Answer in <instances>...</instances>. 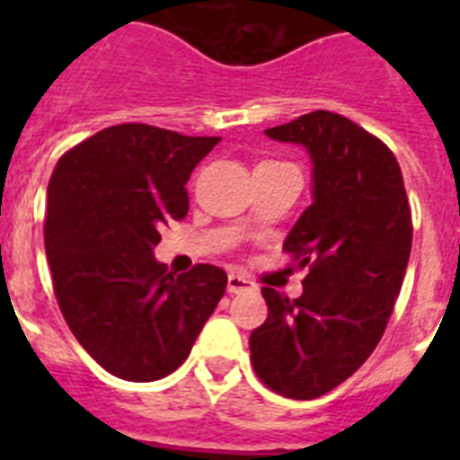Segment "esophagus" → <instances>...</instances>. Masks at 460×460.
Returning a JSON list of instances; mask_svg holds the SVG:
<instances>
[{
	"instance_id": "obj_1",
	"label": "esophagus",
	"mask_w": 460,
	"mask_h": 460,
	"mask_svg": "<svg viewBox=\"0 0 460 460\" xmlns=\"http://www.w3.org/2000/svg\"><path fill=\"white\" fill-rule=\"evenodd\" d=\"M253 288V283H251L246 276H239V274H227V292L230 295H239V292H246Z\"/></svg>"
}]
</instances>
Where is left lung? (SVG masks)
<instances>
[{
  "label": "left lung",
  "instance_id": "left-lung-1",
  "mask_svg": "<svg viewBox=\"0 0 460 460\" xmlns=\"http://www.w3.org/2000/svg\"><path fill=\"white\" fill-rule=\"evenodd\" d=\"M265 133L311 156L313 202L283 242L308 274L296 299L262 288L270 313L251 332V361L276 394L311 401L380 343L403 286L412 217L392 149L348 117L315 110Z\"/></svg>",
  "mask_w": 460,
  "mask_h": 460
}]
</instances>
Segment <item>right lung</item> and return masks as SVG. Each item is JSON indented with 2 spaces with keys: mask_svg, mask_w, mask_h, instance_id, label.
<instances>
[{
  "mask_svg": "<svg viewBox=\"0 0 460 460\" xmlns=\"http://www.w3.org/2000/svg\"><path fill=\"white\" fill-rule=\"evenodd\" d=\"M221 137L119 124L68 149L48 184L46 255L73 336L121 380L180 368L221 302V267L174 274L154 258L189 211L186 181Z\"/></svg>",
  "mask_w": 460,
  "mask_h": 460,
  "instance_id": "obj_1",
  "label": "right lung"
}]
</instances>
